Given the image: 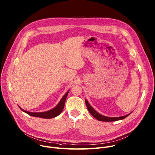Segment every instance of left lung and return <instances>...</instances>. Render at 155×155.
I'll return each instance as SVG.
<instances>
[{"mask_svg": "<svg viewBox=\"0 0 155 155\" xmlns=\"http://www.w3.org/2000/svg\"><path fill=\"white\" fill-rule=\"evenodd\" d=\"M85 103H86V105L88 111L90 112V113L91 114V115L94 117L96 119H97L99 121H107V122H109V121H118V120H123L125 118H126L127 116H129L130 114L126 115L125 116H123V117H107L105 116H103L101 114H99V113H97L96 110L90 105V104L88 103V102L85 100Z\"/></svg>", "mask_w": 155, "mask_h": 155, "instance_id": "1", "label": "left lung"}]
</instances>
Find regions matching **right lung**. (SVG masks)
I'll use <instances>...</instances> for the list:
<instances>
[{
    "label": "right lung",
    "mask_w": 155,
    "mask_h": 155,
    "mask_svg": "<svg viewBox=\"0 0 155 155\" xmlns=\"http://www.w3.org/2000/svg\"><path fill=\"white\" fill-rule=\"evenodd\" d=\"M69 92V90L65 94V95L62 97V98L61 99V100L60 101V102H59V104L57 105V106H56L54 108L49 110V111L47 112H39V113H34V112H26L25 110H23L22 108H21V110L22 111L25 112V113L28 114V115H29L30 116L32 117H40V118H52L54 117H56L57 116H58L59 115L61 114V113L62 112V111L64 109V104H65V99L67 98L68 94Z\"/></svg>",
    "instance_id": "obj_1"
}]
</instances>
